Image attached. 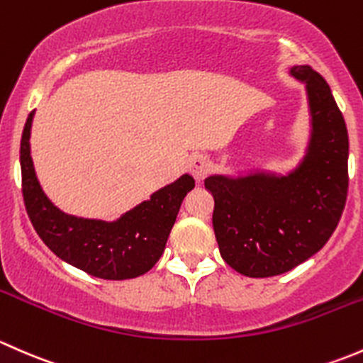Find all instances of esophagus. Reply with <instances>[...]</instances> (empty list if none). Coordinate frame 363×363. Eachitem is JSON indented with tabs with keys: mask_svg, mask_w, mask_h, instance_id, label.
<instances>
[{
	"mask_svg": "<svg viewBox=\"0 0 363 363\" xmlns=\"http://www.w3.org/2000/svg\"><path fill=\"white\" fill-rule=\"evenodd\" d=\"M209 167H211V162H209V159H206V157H203V155H194L189 162L190 174H192L197 182L204 180V177L208 174Z\"/></svg>",
	"mask_w": 363,
	"mask_h": 363,
	"instance_id": "34e87169",
	"label": "esophagus"
}]
</instances>
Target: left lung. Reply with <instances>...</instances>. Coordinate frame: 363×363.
Listing matches in <instances>:
<instances>
[{"label":"left lung","mask_w":363,"mask_h":363,"mask_svg":"<svg viewBox=\"0 0 363 363\" xmlns=\"http://www.w3.org/2000/svg\"><path fill=\"white\" fill-rule=\"evenodd\" d=\"M289 74L304 84L308 99L304 155L285 173L250 169L204 180L215 199L220 255L250 278L283 274L320 252L348 194V129L330 87L308 65L292 66Z\"/></svg>","instance_id":"obj_1"}]
</instances>
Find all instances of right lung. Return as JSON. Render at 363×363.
Listing matches in <instances>:
<instances>
[{"mask_svg":"<svg viewBox=\"0 0 363 363\" xmlns=\"http://www.w3.org/2000/svg\"><path fill=\"white\" fill-rule=\"evenodd\" d=\"M33 117L35 111L21 140L22 196L42 241L59 259L96 278L129 279L150 271L166 248L183 199L196 186L194 178L183 174L113 222L68 215L48 199L36 177L29 141Z\"/></svg>","mask_w":363,"mask_h":363,"instance_id":"obj_1","label":"right lung"}]
</instances>
